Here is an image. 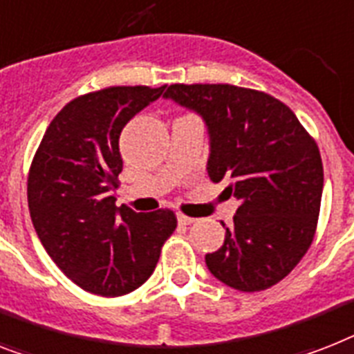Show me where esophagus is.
I'll use <instances>...</instances> for the list:
<instances>
[{
  "mask_svg": "<svg viewBox=\"0 0 354 354\" xmlns=\"http://www.w3.org/2000/svg\"><path fill=\"white\" fill-rule=\"evenodd\" d=\"M178 222L182 223V225H191V223H194V218L185 216V214H178Z\"/></svg>",
  "mask_w": 354,
  "mask_h": 354,
  "instance_id": "1",
  "label": "esophagus"
}]
</instances>
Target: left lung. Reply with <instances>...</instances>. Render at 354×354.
<instances>
[{
  "label": "left lung",
  "mask_w": 354,
  "mask_h": 354,
  "mask_svg": "<svg viewBox=\"0 0 354 354\" xmlns=\"http://www.w3.org/2000/svg\"><path fill=\"white\" fill-rule=\"evenodd\" d=\"M165 100L196 112L209 134L207 174L240 200L207 269L243 292L269 289L306 254L320 212V151L280 100L234 85H171Z\"/></svg>",
  "instance_id": "left-lung-1"
}]
</instances>
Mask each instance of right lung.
<instances>
[{
  "label": "right lung",
  "instance_id": "add662e5",
  "mask_svg": "<svg viewBox=\"0 0 354 354\" xmlns=\"http://www.w3.org/2000/svg\"><path fill=\"white\" fill-rule=\"evenodd\" d=\"M165 85L109 87L67 103L47 127L28 172V211L41 245L85 291L122 297L147 281L176 229L169 209L116 207L120 134Z\"/></svg>",
  "mask_w": 354,
  "mask_h": 354
}]
</instances>
